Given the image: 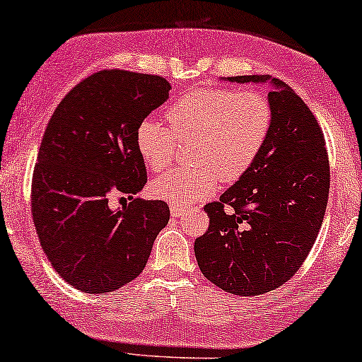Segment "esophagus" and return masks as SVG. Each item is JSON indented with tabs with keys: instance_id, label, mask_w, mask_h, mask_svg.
Wrapping results in <instances>:
<instances>
[{
	"instance_id": "34e87169",
	"label": "esophagus",
	"mask_w": 362,
	"mask_h": 362,
	"mask_svg": "<svg viewBox=\"0 0 362 362\" xmlns=\"http://www.w3.org/2000/svg\"><path fill=\"white\" fill-rule=\"evenodd\" d=\"M170 212H172V217H180V215H184V212H185V209H182V207H177V205H173V207L170 209Z\"/></svg>"
}]
</instances>
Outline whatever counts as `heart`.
I'll use <instances>...</instances> for the list:
<instances>
[{
    "instance_id": "b5f03b06",
    "label": "heart",
    "mask_w": 362,
    "mask_h": 362,
    "mask_svg": "<svg viewBox=\"0 0 362 362\" xmlns=\"http://www.w3.org/2000/svg\"><path fill=\"white\" fill-rule=\"evenodd\" d=\"M272 105L262 91L200 88L167 110L168 124L145 118L136 128L140 157L155 173L172 165L178 141H195L192 170H170L152 182L157 199L187 207L226 184L239 180L254 165L272 127Z\"/></svg>"
}]
</instances>
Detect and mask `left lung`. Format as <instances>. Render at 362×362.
Segmentation results:
<instances>
[{"label": "left lung", "instance_id": "1", "mask_svg": "<svg viewBox=\"0 0 362 362\" xmlns=\"http://www.w3.org/2000/svg\"><path fill=\"white\" fill-rule=\"evenodd\" d=\"M226 80L269 81L272 127L254 165L204 207L209 228L194 250L210 282L250 297L277 289L300 269L322 226L331 172L322 128L291 86L269 75Z\"/></svg>", "mask_w": 362, "mask_h": 362}]
</instances>
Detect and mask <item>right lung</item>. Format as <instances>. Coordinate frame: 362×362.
<instances>
[{
    "instance_id": "1",
    "label": "right lung",
    "mask_w": 362,
    "mask_h": 362,
    "mask_svg": "<svg viewBox=\"0 0 362 362\" xmlns=\"http://www.w3.org/2000/svg\"><path fill=\"white\" fill-rule=\"evenodd\" d=\"M168 90L162 76L102 70L71 88L49 118L31 215L41 249L75 289L107 294L134 281L168 223L165 202L134 199L147 184L136 128ZM112 196L124 200L122 209L109 207Z\"/></svg>"
}]
</instances>
